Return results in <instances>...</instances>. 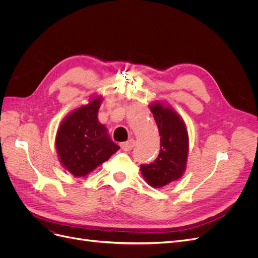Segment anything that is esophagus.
Masks as SVG:
<instances>
[{
    "label": "esophagus",
    "instance_id": "esophagus-1",
    "mask_svg": "<svg viewBox=\"0 0 258 258\" xmlns=\"http://www.w3.org/2000/svg\"><path fill=\"white\" fill-rule=\"evenodd\" d=\"M135 145H136V141H135L134 139L129 140V141H127V142H122V143H120V147H121V150L126 151V152H128V151H131L132 148L135 147Z\"/></svg>",
    "mask_w": 258,
    "mask_h": 258
}]
</instances>
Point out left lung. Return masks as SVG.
I'll return each mask as SVG.
<instances>
[{"label":"left lung","instance_id":"1","mask_svg":"<svg viewBox=\"0 0 258 258\" xmlns=\"http://www.w3.org/2000/svg\"><path fill=\"white\" fill-rule=\"evenodd\" d=\"M151 112L159 130L160 152L150 165H141V172L152 187H162L176 181L186 169L188 135L184 121L169 106L156 102Z\"/></svg>","mask_w":258,"mask_h":258}]
</instances>
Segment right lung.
Listing matches in <instances>:
<instances>
[{"instance_id":"add662e5","label":"right lung","mask_w":258,"mask_h":258,"mask_svg":"<svg viewBox=\"0 0 258 258\" xmlns=\"http://www.w3.org/2000/svg\"><path fill=\"white\" fill-rule=\"evenodd\" d=\"M102 98H93L70 113L61 122L56 137L59 159L70 173L85 176L119 150L98 120Z\"/></svg>"}]
</instances>
